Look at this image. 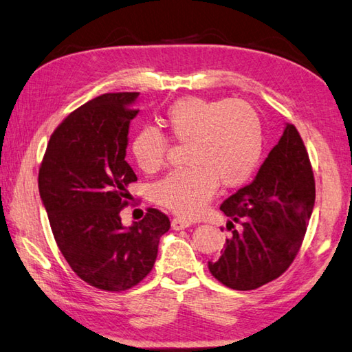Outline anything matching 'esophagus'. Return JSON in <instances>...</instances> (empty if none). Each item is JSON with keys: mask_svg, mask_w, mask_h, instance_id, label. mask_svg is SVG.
I'll return each mask as SVG.
<instances>
[{"mask_svg": "<svg viewBox=\"0 0 352 352\" xmlns=\"http://www.w3.org/2000/svg\"><path fill=\"white\" fill-rule=\"evenodd\" d=\"M190 225H192V223H190L189 220H183V219H180V217H175V219L170 221V226L174 231H180V229L189 228Z\"/></svg>", "mask_w": 352, "mask_h": 352, "instance_id": "34e87169", "label": "esophagus"}]
</instances>
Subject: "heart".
I'll use <instances>...</instances> for the list:
<instances>
[{
	"label": "heart",
	"mask_w": 352,
	"mask_h": 352,
	"mask_svg": "<svg viewBox=\"0 0 352 352\" xmlns=\"http://www.w3.org/2000/svg\"><path fill=\"white\" fill-rule=\"evenodd\" d=\"M164 123L170 137L188 144L189 168L170 172L152 186V200L182 217L201 212L217 190L245 183L265 146L263 123L252 104L240 98L186 97L172 103ZM170 142L157 127L144 126L132 140L138 168L154 174L168 160Z\"/></svg>",
	"instance_id": "obj_1"
}]
</instances>
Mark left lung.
I'll return each instance as SVG.
<instances>
[{"instance_id":"8db88e82","label":"left lung","mask_w":352,"mask_h":352,"mask_svg":"<svg viewBox=\"0 0 352 352\" xmlns=\"http://www.w3.org/2000/svg\"><path fill=\"white\" fill-rule=\"evenodd\" d=\"M314 201L308 151L296 126L286 124L254 182L221 203L232 235L220 257L208 263L210 274L237 291L278 278L302 248Z\"/></svg>"}]
</instances>
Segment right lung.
Wrapping results in <instances>:
<instances>
[{
    "label": "right lung",
    "mask_w": 352,
    "mask_h": 352,
    "mask_svg": "<svg viewBox=\"0 0 352 352\" xmlns=\"http://www.w3.org/2000/svg\"><path fill=\"white\" fill-rule=\"evenodd\" d=\"M138 92L103 94L70 112L54 131L38 172V189L56 245L82 282L101 291L137 286L154 267L170 221L148 208L143 220L121 225L137 182L124 160Z\"/></svg>",
    "instance_id": "1"
}]
</instances>
